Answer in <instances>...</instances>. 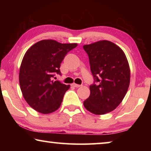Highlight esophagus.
<instances>
[{"mask_svg":"<svg viewBox=\"0 0 151 151\" xmlns=\"http://www.w3.org/2000/svg\"><path fill=\"white\" fill-rule=\"evenodd\" d=\"M72 85H73L74 87H76V88L81 86V85H80V84H76V83H73V84H72Z\"/></svg>","mask_w":151,"mask_h":151,"instance_id":"34e87169","label":"esophagus"}]
</instances>
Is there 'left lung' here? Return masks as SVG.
I'll return each instance as SVG.
<instances>
[{
	"label": "left lung",
	"mask_w": 151,
	"mask_h": 151,
	"mask_svg": "<svg viewBox=\"0 0 151 151\" xmlns=\"http://www.w3.org/2000/svg\"><path fill=\"white\" fill-rule=\"evenodd\" d=\"M83 48L98 82L90 86L84 106L95 115L106 114L115 110L127 94L131 80L129 62L122 49L111 41L100 40Z\"/></svg>",
	"instance_id": "obj_1"
}]
</instances>
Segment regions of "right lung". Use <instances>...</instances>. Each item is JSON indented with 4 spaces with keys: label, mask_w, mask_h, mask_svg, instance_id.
<instances>
[{
    "label": "right lung",
    "mask_w": 151,
    "mask_h": 151,
    "mask_svg": "<svg viewBox=\"0 0 151 151\" xmlns=\"http://www.w3.org/2000/svg\"><path fill=\"white\" fill-rule=\"evenodd\" d=\"M77 46V43L42 40L26 51L20 67L19 83L24 100L34 110L49 114L60 108L70 85L54 81L53 75L60 74L64 58Z\"/></svg>",
    "instance_id": "obj_1"
}]
</instances>
